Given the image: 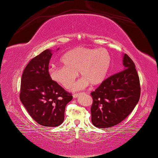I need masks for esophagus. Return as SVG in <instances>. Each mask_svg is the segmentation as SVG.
Listing matches in <instances>:
<instances>
[{
	"label": "esophagus",
	"instance_id": "obj_1",
	"mask_svg": "<svg viewBox=\"0 0 158 158\" xmlns=\"http://www.w3.org/2000/svg\"><path fill=\"white\" fill-rule=\"evenodd\" d=\"M82 94L83 93H78V94H73V98H77L79 96H81V95H82Z\"/></svg>",
	"mask_w": 158,
	"mask_h": 158
}]
</instances>
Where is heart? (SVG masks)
Masks as SVG:
<instances>
[{
	"instance_id": "heart-1",
	"label": "heart",
	"mask_w": 158,
	"mask_h": 158,
	"mask_svg": "<svg viewBox=\"0 0 158 158\" xmlns=\"http://www.w3.org/2000/svg\"><path fill=\"white\" fill-rule=\"evenodd\" d=\"M61 61L64 66L49 69L50 77L66 89H70L79 72L82 78L73 88L77 91L89 84L96 86L106 80L111 65V55L105 48L77 47L66 52Z\"/></svg>"
}]
</instances>
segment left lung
<instances>
[{
    "mask_svg": "<svg viewBox=\"0 0 158 158\" xmlns=\"http://www.w3.org/2000/svg\"><path fill=\"white\" fill-rule=\"evenodd\" d=\"M124 69L107 77L91 93L92 122L99 128L121 123L131 114L140 98L141 87L133 61L123 55Z\"/></svg>",
    "mask_w": 158,
    "mask_h": 158,
    "instance_id": "left-lung-1",
    "label": "left lung"
}]
</instances>
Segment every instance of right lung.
I'll list each match as a JSON object with an SVG mask.
<instances>
[{
	"instance_id": "1",
	"label": "right lung",
	"mask_w": 158,
	"mask_h": 158,
	"mask_svg": "<svg viewBox=\"0 0 158 158\" xmlns=\"http://www.w3.org/2000/svg\"><path fill=\"white\" fill-rule=\"evenodd\" d=\"M51 51L45 50L30 61L22 74L20 100L33 119L55 127L64 119L66 106L73 96L52 81L48 73Z\"/></svg>"
}]
</instances>
